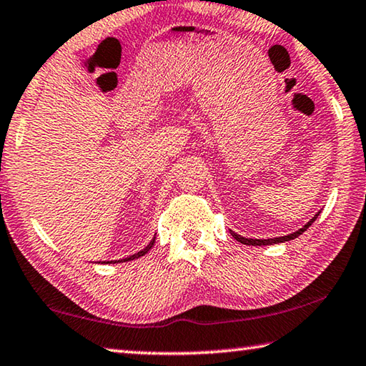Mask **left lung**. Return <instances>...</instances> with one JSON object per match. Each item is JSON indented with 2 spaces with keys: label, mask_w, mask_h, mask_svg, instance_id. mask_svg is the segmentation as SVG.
I'll return each instance as SVG.
<instances>
[{
  "label": "left lung",
  "mask_w": 366,
  "mask_h": 366,
  "mask_svg": "<svg viewBox=\"0 0 366 366\" xmlns=\"http://www.w3.org/2000/svg\"><path fill=\"white\" fill-rule=\"evenodd\" d=\"M320 215V212L313 217V219L307 223V225H304L302 228L300 229H297L296 233H291V234H287V236H280V238H270V239H251V238H242V236H239V234H236V233H232L233 234V238L236 239V241H239L241 244H247V246H268V244H277V242H285V241H291V239H294V238H297V236H300L302 234L307 228H309L313 222L317 220V217Z\"/></svg>",
  "instance_id": "1"
}]
</instances>
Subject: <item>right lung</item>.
<instances>
[{
  "label": "right lung",
  "mask_w": 366,
  "mask_h": 366,
  "mask_svg": "<svg viewBox=\"0 0 366 366\" xmlns=\"http://www.w3.org/2000/svg\"><path fill=\"white\" fill-rule=\"evenodd\" d=\"M154 241H156V236H154L152 241H151L149 244H147V246L143 249V251H139L138 254H133V255H130V257H127V259H122V260H114V262L111 260V262H112V264H115V262H128V260H134V259H139V257H143L144 254H147V252L151 251V247L154 246ZM111 262H106V264H111Z\"/></svg>",
  "instance_id": "obj_1"
}]
</instances>
